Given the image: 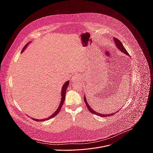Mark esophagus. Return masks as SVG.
Masks as SVG:
<instances>
[{
  "label": "esophagus",
  "instance_id": "obj_1",
  "mask_svg": "<svg viewBox=\"0 0 153 153\" xmlns=\"http://www.w3.org/2000/svg\"><path fill=\"white\" fill-rule=\"evenodd\" d=\"M82 79V76L79 74H74L71 77V80L73 82H77L78 80H80Z\"/></svg>",
  "mask_w": 153,
  "mask_h": 153
}]
</instances>
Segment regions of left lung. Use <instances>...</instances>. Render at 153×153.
<instances>
[{"label": "left lung", "instance_id": "8db88e82", "mask_svg": "<svg viewBox=\"0 0 153 153\" xmlns=\"http://www.w3.org/2000/svg\"><path fill=\"white\" fill-rule=\"evenodd\" d=\"M114 40L115 43L116 44V46L117 47V48H118L119 50H120L122 52H123V53H125V54H127V55H129V53L127 52V51L126 50V49L124 48L123 44H122V43H121V42H120L119 39H117L116 38V37H114ZM84 101H85V104H86L87 108H88V110H89L91 113H93V114H95L98 115V116H101V117H108V116H113V115H114L115 113H111V114H100V113H97V112H96L95 111H93V110L91 108V106H90V105H88V102H86L85 96H84ZM117 112H118V111H117Z\"/></svg>", "mask_w": 153, "mask_h": 153}]
</instances>
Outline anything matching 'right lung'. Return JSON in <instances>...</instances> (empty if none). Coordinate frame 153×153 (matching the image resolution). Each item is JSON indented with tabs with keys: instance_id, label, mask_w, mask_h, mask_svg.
<instances>
[{
	"instance_id": "obj_1",
	"label": "right lung",
	"mask_w": 153,
	"mask_h": 153,
	"mask_svg": "<svg viewBox=\"0 0 153 153\" xmlns=\"http://www.w3.org/2000/svg\"><path fill=\"white\" fill-rule=\"evenodd\" d=\"M28 44V43H27V44H26L25 45V46L24 47V48H23V50H22V52L24 50V49L27 47V45ZM69 82H70V81L68 80V81H67V82H66L65 83V84L63 85V86H62V91H61V94H62V99H61V102H60V103L59 104V107H58V108H57V110L51 115V116H50L49 117H48L47 119H42V120H43V121H45V120H48V119H51V118H53V117H54V116H56L59 112H60V110H61V108H62V105H63V102H64V101H65V94H66V91H67V88H68V85H69ZM33 120H35V121H40L39 119H33Z\"/></svg>"
}]
</instances>
